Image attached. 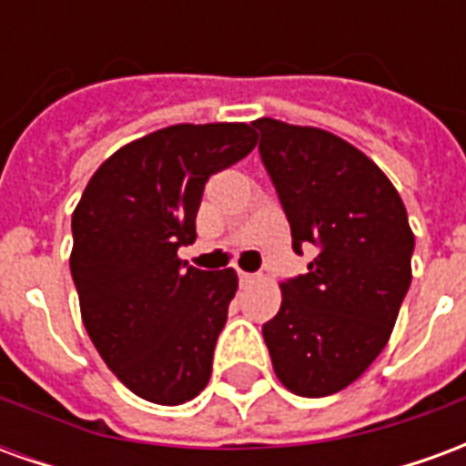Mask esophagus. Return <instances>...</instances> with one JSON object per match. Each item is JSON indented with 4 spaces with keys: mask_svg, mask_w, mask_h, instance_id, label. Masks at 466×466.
<instances>
[{
    "mask_svg": "<svg viewBox=\"0 0 466 466\" xmlns=\"http://www.w3.org/2000/svg\"><path fill=\"white\" fill-rule=\"evenodd\" d=\"M239 282H242V284H252L254 282V274L239 272Z\"/></svg>",
    "mask_w": 466,
    "mask_h": 466,
    "instance_id": "obj_1",
    "label": "esophagus"
}]
</instances>
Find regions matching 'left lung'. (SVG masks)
I'll return each mask as SVG.
<instances>
[{
  "mask_svg": "<svg viewBox=\"0 0 466 466\" xmlns=\"http://www.w3.org/2000/svg\"><path fill=\"white\" fill-rule=\"evenodd\" d=\"M254 127L294 252L317 247L307 274L282 284L264 342L287 390L327 397L361 377L390 342L411 282L414 234L387 174L357 147L269 116Z\"/></svg>",
  "mask_w": 466,
  "mask_h": 466,
  "instance_id": "left-lung-1",
  "label": "left lung"
}]
</instances>
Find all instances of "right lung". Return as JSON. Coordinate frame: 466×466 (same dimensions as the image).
<instances>
[{"mask_svg":"<svg viewBox=\"0 0 466 466\" xmlns=\"http://www.w3.org/2000/svg\"><path fill=\"white\" fill-rule=\"evenodd\" d=\"M254 144V124L239 122L147 134L96 169L72 214L82 322L106 367L142 400L184 404L212 377L237 274L194 269L177 249L197 239L207 179Z\"/></svg>","mask_w":466,"mask_h":466,"instance_id":"1","label":"right lung"}]
</instances>
